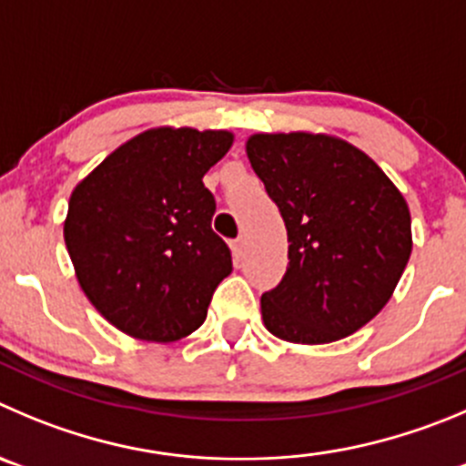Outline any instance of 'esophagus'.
I'll use <instances>...</instances> for the list:
<instances>
[{"instance_id":"1","label":"esophagus","mask_w":466,"mask_h":466,"mask_svg":"<svg viewBox=\"0 0 466 466\" xmlns=\"http://www.w3.org/2000/svg\"><path fill=\"white\" fill-rule=\"evenodd\" d=\"M232 246V255H234V262H241L243 255H246V238H237V241L229 243Z\"/></svg>"}]
</instances>
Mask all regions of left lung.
<instances>
[{"mask_svg":"<svg viewBox=\"0 0 466 466\" xmlns=\"http://www.w3.org/2000/svg\"><path fill=\"white\" fill-rule=\"evenodd\" d=\"M246 154L287 228V271L262 294L268 333L297 345L351 336L393 297L411 216L384 169L326 133H255Z\"/></svg>","mask_w":466,"mask_h":466,"instance_id":"left-lung-1","label":"left lung"}]
</instances>
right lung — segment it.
Listing matches in <instances>:
<instances>
[{
	"mask_svg": "<svg viewBox=\"0 0 466 466\" xmlns=\"http://www.w3.org/2000/svg\"><path fill=\"white\" fill-rule=\"evenodd\" d=\"M229 130L158 126L112 151L73 188L64 241L91 306L121 333L174 342L207 319L232 255L211 229L202 177L229 151Z\"/></svg>",
	"mask_w": 466,
	"mask_h": 466,
	"instance_id": "obj_1",
	"label": "right lung"
}]
</instances>
